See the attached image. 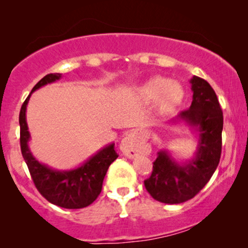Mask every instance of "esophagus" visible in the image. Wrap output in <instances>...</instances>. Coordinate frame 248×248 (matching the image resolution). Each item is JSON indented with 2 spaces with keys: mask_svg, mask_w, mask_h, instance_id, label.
Returning <instances> with one entry per match:
<instances>
[{
  "mask_svg": "<svg viewBox=\"0 0 248 248\" xmlns=\"http://www.w3.org/2000/svg\"><path fill=\"white\" fill-rule=\"evenodd\" d=\"M141 148V134L139 132H130L124 135L120 143L121 152L129 158L139 155Z\"/></svg>",
  "mask_w": 248,
  "mask_h": 248,
  "instance_id": "esophagus-1",
  "label": "esophagus"
}]
</instances>
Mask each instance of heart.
<instances>
[{
	"label": "heart",
	"mask_w": 248,
	"mask_h": 248,
	"mask_svg": "<svg viewBox=\"0 0 248 248\" xmlns=\"http://www.w3.org/2000/svg\"><path fill=\"white\" fill-rule=\"evenodd\" d=\"M136 98L146 105L156 102L157 112L162 115H168L183 104L186 91L177 81H171L164 77H154L138 88Z\"/></svg>",
	"instance_id": "b5f03b06"
}]
</instances>
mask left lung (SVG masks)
<instances>
[{
	"instance_id": "left-lung-1",
	"label": "left lung",
	"mask_w": 248,
	"mask_h": 248,
	"mask_svg": "<svg viewBox=\"0 0 248 248\" xmlns=\"http://www.w3.org/2000/svg\"><path fill=\"white\" fill-rule=\"evenodd\" d=\"M192 102L169 124L184 122L197 134V150L191 160L177 162L167 149L160 150L153 172L144 186L156 201L179 204L195 197L217 169L221 154L223 112L213 88L204 79L193 76Z\"/></svg>"
}]
</instances>
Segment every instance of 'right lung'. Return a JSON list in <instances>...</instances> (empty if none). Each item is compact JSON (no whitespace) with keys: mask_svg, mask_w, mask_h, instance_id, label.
Listing matches in <instances>:
<instances>
[{"mask_svg":"<svg viewBox=\"0 0 248 248\" xmlns=\"http://www.w3.org/2000/svg\"><path fill=\"white\" fill-rule=\"evenodd\" d=\"M62 78L61 73H50L41 79L25 99L19 112L21 152L33 183L50 203L64 209H81L92 204L102 189V182L112 162L118 158L114 143H110L91 156L86 162L71 170H56L38 162L29 149L30 133L27 124V106L32 92Z\"/></svg>","mask_w":248,"mask_h":248,"instance_id":"add662e5","label":"right lung"}]
</instances>
